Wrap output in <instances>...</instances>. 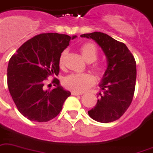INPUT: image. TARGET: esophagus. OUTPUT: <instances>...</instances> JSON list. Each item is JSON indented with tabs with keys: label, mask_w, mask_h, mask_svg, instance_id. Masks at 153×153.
Returning <instances> with one entry per match:
<instances>
[{
	"label": "esophagus",
	"mask_w": 153,
	"mask_h": 153,
	"mask_svg": "<svg viewBox=\"0 0 153 153\" xmlns=\"http://www.w3.org/2000/svg\"><path fill=\"white\" fill-rule=\"evenodd\" d=\"M82 93H78V92H75V91H72L71 92V95L73 96H79V95H82Z\"/></svg>",
	"instance_id": "34e87169"
}]
</instances>
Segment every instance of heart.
Returning <instances> with one entry per match:
<instances>
[{
	"mask_svg": "<svg viewBox=\"0 0 153 153\" xmlns=\"http://www.w3.org/2000/svg\"><path fill=\"white\" fill-rule=\"evenodd\" d=\"M80 52L82 56L87 63H93L97 59L98 51L95 45L93 43H85L82 45L80 48ZM67 55V51L64 50L60 54L59 59V65L64 64V59ZM97 71H100L99 67H95ZM64 83L66 86L71 90L82 93L85 91L90 86L94 85V78L93 75L88 73H82V74H71L64 79Z\"/></svg>",
	"mask_w": 153,
	"mask_h": 153,
	"instance_id": "heart-1",
	"label": "heart"
}]
</instances>
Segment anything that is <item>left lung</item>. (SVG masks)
Masks as SVG:
<instances>
[{"mask_svg": "<svg viewBox=\"0 0 153 153\" xmlns=\"http://www.w3.org/2000/svg\"><path fill=\"white\" fill-rule=\"evenodd\" d=\"M94 40L106 56L108 67L100 82L101 91L96 106L88 111L94 120L107 123L120 119L132 102L137 69L134 57L126 45L106 33H84Z\"/></svg>", "mask_w": 153, "mask_h": 153, "instance_id": "8db88e82", "label": "left lung"}]
</instances>
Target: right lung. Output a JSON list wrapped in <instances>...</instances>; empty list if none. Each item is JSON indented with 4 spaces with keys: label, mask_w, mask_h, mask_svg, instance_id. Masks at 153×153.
Segmentation results:
<instances>
[{
    "label": "right lung",
    "mask_w": 153,
    "mask_h": 153,
    "mask_svg": "<svg viewBox=\"0 0 153 153\" xmlns=\"http://www.w3.org/2000/svg\"><path fill=\"white\" fill-rule=\"evenodd\" d=\"M77 36L41 33L22 45L8 62L7 80L9 93L19 111L28 120L48 122L61 111L71 95L54 79L56 88H43L47 77L58 75L62 52Z\"/></svg>",
    "instance_id": "right-lung-1"
}]
</instances>
